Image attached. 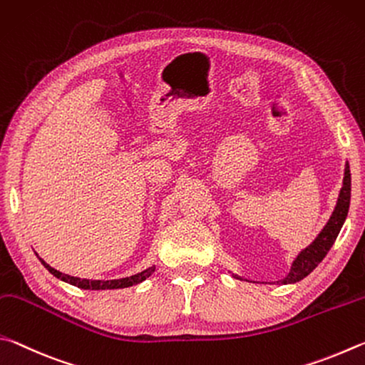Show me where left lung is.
<instances>
[{"label":"left lung","mask_w":365,"mask_h":365,"mask_svg":"<svg viewBox=\"0 0 365 365\" xmlns=\"http://www.w3.org/2000/svg\"><path fill=\"white\" fill-rule=\"evenodd\" d=\"M349 200H351V173H349V163H346V168H344V178H343V187L340 190V197H338L336 207L334 210V213H331L329 222L322 229V232L317 235L316 240L298 255L297 259L293 261L289 276H287L284 280H280V282L295 284L316 269L317 264L321 263V261L325 258V255L329 253L331 245L335 244L338 234L341 231L343 222L348 216Z\"/></svg>","instance_id":"8db88e82"}]
</instances>
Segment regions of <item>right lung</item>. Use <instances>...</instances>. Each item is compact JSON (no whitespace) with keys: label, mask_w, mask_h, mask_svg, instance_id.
Here are the masks:
<instances>
[{"label":"right lung","mask_w":365,"mask_h":365,"mask_svg":"<svg viewBox=\"0 0 365 365\" xmlns=\"http://www.w3.org/2000/svg\"><path fill=\"white\" fill-rule=\"evenodd\" d=\"M41 261V264L46 267V269L56 276L57 279L63 280V282L67 284H72L75 287H78V289L83 290H112V289H125V287H131V285H136L140 284L143 280H145L147 277L153 274L155 271V266L149 267V269H145L143 272L136 274V276H131V277H125V279H117V280H89V279H80V277H73V276H67V274H62L54 267H51L46 261Z\"/></svg>","instance_id":"1"}]
</instances>
